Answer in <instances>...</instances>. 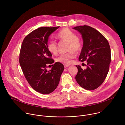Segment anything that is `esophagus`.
<instances>
[{
  "label": "esophagus",
  "instance_id": "1",
  "mask_svg": "<svg viewBox=\"0 0 125 125\" xmlns=\"http://www.w3.org/2000/svg\"><path fill=\"white\" fill-rule=\"evenodd\" d=\"M69 66H70L68 65H64V67H65V68H68V67H69Z\"/></svg>",
  "mask_w": 125,
  "mask_h": 125
}]
</instances>
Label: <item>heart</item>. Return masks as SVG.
<instances>
[{
    "label": "heart",
    "instance_id": "heart-1",
    "mask_svg": "<svg viewBox=\"0 0 125 125\" xmlns=\"http://www.w3.org/2000/svg\"><path fill=\"white\" fill-rule=\"evenodd\" d=\"M57 37L61 41L68 43V53L60 55L56 59V61L65 65H69L72 60L76 56L75 53L79 52L82 48V43L81 40L77 37L76 34L70 29L65 28L61 30L57 34ZM47 49L52 54H56L57 51V44L54 40L50 41L47 44Z\"/></svg>",
    "mask_w": 125,
    "mask_h": 125
}]
</instances>
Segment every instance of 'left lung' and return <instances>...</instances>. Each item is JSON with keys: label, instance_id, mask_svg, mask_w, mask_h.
<instances>
[{"label": "left lung", "instance_id": "obj_1", "mask_svg": "<svg viewBox=\"0 0 125 125\" xmlns=\"http://www.w3.org/2000/svg\"><path fill=\"white\" fill-rule=\"evenodd\" d=\"M82 35L83 46L79 57L86 60V69L76 65L78 72L75 78L78 83L86 90H94L104 81L109 70L111 49L108 41L95 29L86 25L73 28Z\"/></svg>", "mask_w": 125, "mask_h": 125}]
</instances>
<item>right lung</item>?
<instances>
[{
	"mask_svg": "<svg viewBox=\"0 0 125 125\" xmlns=\"http://www.w3.org/2000/svg\"><path fill=\"white\" fill-rule=\"evenodd\" d=\"M59 27H43L33 31L25 38L21 47L19 63L23 74L33 90L42 94L55 90L64 69L62 64L56 62L50 70H46L54 62L47 47L49 37Z\"/></svg>",
	"mask_w": 125,
	"mask_h": 125,
	"instance_id": "right-lung-1",
	"label": "right lung"
}]
</instances>
